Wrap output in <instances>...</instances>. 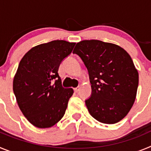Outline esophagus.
Listing matches in <instances>:
<instances>
[{
	"instance_id": "obj_1",
	"label": "esophagus",
	"mask_w": 151,
	"mask_h": 151,
	"mask_svg": "<svg viewBox=\"0 0 151 151\" xmlns=\"http://www.w3.org/2000/svg\"><path fill=\"white\" fill-rule=\"evenodd\" d=\"M79 89H80V88H79V87L75 88H74V91L76 92V93H78V92L79 91Z\"/></svg>"
}]
</instances>
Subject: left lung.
Instances as JSON below:
<instances>
[{"label":"left lung","instance_id":"1","mask_svg":"<svg viewBox=\"0 0 151 151\" xmlns=\"http://www.w3.org/2000/svg\"><path fill=\"white\" fill-rule=\"evenodd\" d=\"M88 69L91 94L85 100L91 115L100 122L114 124L127 115L134 102L138 73L121 47L99 40H84L73 52Z\"/></svg>","mask_w":151,"mask_h":151}]
</instances>
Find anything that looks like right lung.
<instances>
[{
  "mask_svg": "<svg viewBox=\"0 0 151 151\" xmlns=\"http://www.w3.org/2000/svg\"><path fill=\"white\" fill-rule=\"evenodd\" d=\"M75 45L63 40L39 45L19 62L13 92L23 115L35 127H51L65 114L73 89L63 87L58 69Z\"/></svg>",
  "mask_w": 151,
  "mask_h": 151,
  "instance_id": "add662e5",
  "label": "right lung"
}]
</instances>
